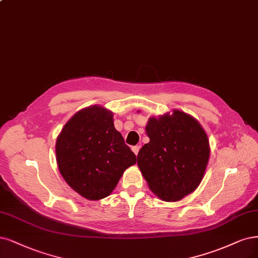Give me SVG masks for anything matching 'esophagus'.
Segmentation results:
<instances>
[{
  "label": "esophagus",
  "mask_w": 258,
  "mask_h": 258,
  "mask_svg": "<svg viewBox=\"0 0 258 258\" xmlns=\"http://www.w3.org/2000/svg\"><path fill=\"white\" fill-rule=\"evenodd\" d=\"M140 148H141V146H140V145H137V146H133L131 149H132V152L135 153V155L137 156V155L139 154V150H140Z\"/></svg>",
  "instance_id": "esophagus-1"
}]
</instances>
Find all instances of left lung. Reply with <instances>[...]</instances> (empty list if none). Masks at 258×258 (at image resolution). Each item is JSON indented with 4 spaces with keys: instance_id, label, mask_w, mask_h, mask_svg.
Returning a JSON list of instances; mask_svg holds the SVG:
<instances>
[{
    "instance_id": "left-lung-1",
    "label": "left lung",
    "mask_w": 258,
    "mask_h": 258,
    "mask_svg": "<svg viewBox=\"0 0 258 258\" xmlns=\"http://www.w3.org/2000/svg\"><path fill=\"white\" fill-rule=\"evenodd\" d=\"M149 142L140 149L138 165L149 189L164 202H178L200 185L210 157L207 133L199 120L172 110L146 125Z\"/></svg>"
}]
</instances>
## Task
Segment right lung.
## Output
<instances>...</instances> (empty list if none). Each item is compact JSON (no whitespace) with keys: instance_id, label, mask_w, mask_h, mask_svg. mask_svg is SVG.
<instances>
[{"instance_id":"right-lung-1","label":"right lung","mask_w":258,"mask_h":258,"mask_svg":"<svg viewBox=\"0 0 258 258\" xmlns=\"http://www.w3.org/2000/svg\"><path fill=\"white\" fill-rule=\"evenodd\" d=\"M57 167L68 185L90 201L113 192L137 157L114 127L113 112L101 105L78 111L56 139Z\"/></svg>"}]
</instances>
